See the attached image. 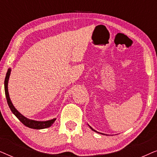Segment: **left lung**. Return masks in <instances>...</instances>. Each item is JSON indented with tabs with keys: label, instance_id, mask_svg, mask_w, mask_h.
I'll use <instances>...</instances> for the list:
<instances>
[{
	"label": "left lung",
	"instance_id": "1",
	"mask_svg": "<svg viewBox=\"0 0 157 157\" xmlns=\"http://www.w3.org/2000/svg\"><path fill=\"white\" fill-rule=\"evenodd\" d=\"M89 127H90V128H91L92 130H93V131H94V132H96V131H95V130H94V129H93V128H91V126H89ZM98 133H99V132H98ZM99 134H104V135H107V134H102V133H99Z\"/></svg>",
	"mask_w": 157,
	"mask_h": 157
}]
</instances>
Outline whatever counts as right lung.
Masks as SVG:
<instances>
[{
  "mask_svg": "<svg viewBox=\"0 0 157 157\" xmlns=\"http://www.w3.org/2000/svg\"><path fill=\"white\" fill-rule=\"evenodd\" d=\"M10 68H8L7 74H6L5 81H4V88H5V94L6 96V99H7V102L8 104V106L13 113L20 120V121L22 122V124H24L25 126H28V127L34 128V129H42V128H46L52 125L54 123L56 119L48 120V121H35V120H31L29 119L28 118L25 117L24 116H23L21 113H19L18 111L16 110V109L15 108L13 105L10 98L9 97V94H8V79H9L10 74Z\"/></svg>",
  "mask_w": 157,
  "mask_h": 157,
  "instance_id": "add662e5",
  "label": "right lung"
}]
</instances>
